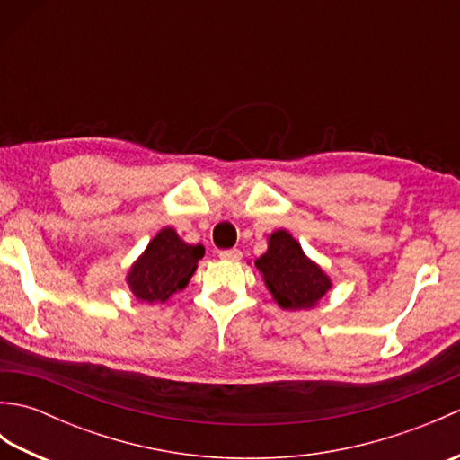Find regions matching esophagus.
I'll list each match as a JSON object with an SVG mask.
<instances>
[{"instance_id":"34e87169","label":"esophagus","mask_w":460,"mask_h":460,"mask_svg":"<svg viewBox=\"0 0 460 460\" xmlns=\"http://www.w3.org/2000/svg\"><path fill=\"white\" fill-rule=\"evenodd\" d=\"M219 257H221L223 261H231V262H237V261H241V257H243V252H241L239 249H227V251H221V252H219Z\"/></svg>"}]
</instances>
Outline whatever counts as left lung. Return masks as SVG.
Returning <instances> with one entry per match:
<instances>
[{
	"instance_id": "8db88e82",
	"label": "left lung",
	"mask_w": 460,
	"mask_h": 460,
	"mask_svg": "<svg viewBox=\"0 0 460 460\" xmlns=\"http://www.w3.org/2000/svg\"><path fill=\"white\" fill-rule=\"evenodd\" d=\"M255 267L277 305L285 310H308L328 295L332 279L306 257L300 243L287 229L269 235V249Z\"/></svg>"
}]
</instances>
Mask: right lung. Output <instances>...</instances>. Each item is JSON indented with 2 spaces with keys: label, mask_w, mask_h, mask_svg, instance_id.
<instances>
[{
  "label": "right lung",
  "mask_w": 460,
  "mask_h": 460,
  "mask_svg": "<svg viewBox=\"0 0 460 460\" xmlns=\"http://www.w3.org/2000/svg\"><path fill=\"white\" fill-rule=\"evenodd\" d=\"M203 255V245H190L173 227H164L132 262L126 282L136 300L144 305H164L175 292L188 287Z\"/></svg>",
  "instance_id": "add662e5"
}]
</instances>
